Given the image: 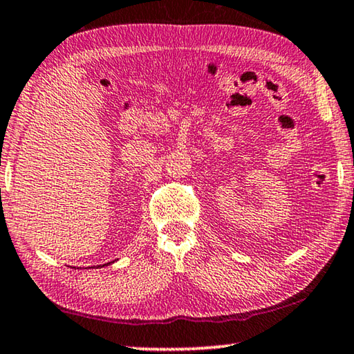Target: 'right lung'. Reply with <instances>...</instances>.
Listing matches in <instances>:
<instances>
[{"label": "right lung", "mask_w": 354, "mask_h": 354, "mask_svg": "<svg viewBox=\"0 0 354 354\" xmlns=\"http://www.w3.org/2000/svg\"><path fill=\"white\" fill-rule=\"evenodd\" d=\"M106 265H109V263H106Z\"/></svg>", "instance_id": "right-lung-1"}]
</instances>
